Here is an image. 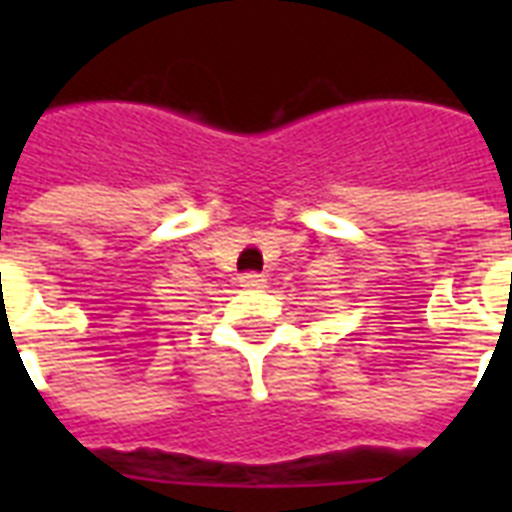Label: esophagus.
Wrapping results in <instances>:
<instances>
[{
	"label": "esophagus",
	"mask_w": 512,
	"mask_h": 512,
	"mask_svg": "<svg viewBox=\"0 0 512 512\" xmlns=\"http://www.w3.org/2000/svg\"><path fill=\"white\" fill-rule=\"evenodd\" d=\"M239 284L244 289H263L265 284H268V279H265L263 273H252V271H249V273H241Z\"/></svg>",
	"instance_id": "esophagus-1"
}]
</instances>
